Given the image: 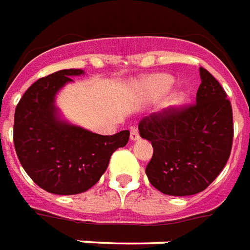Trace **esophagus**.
I'll return each mask as SVG.
<instances>
[{
	"label": "esophagus",
	"mask_w": 250,
	"mask_h": 250,
	"mask_svg": "<svg viewBox=\"0 0 250 250\" xmlns=\"http://www.w3.org/2000/svg\"><path fill=\"white\" fill-rule=\"evenodd\" d=\"M130 139L132 140V142H136V140L140 139V135H139V131H138V128H131V132H130Z\"/></svg>",
	"instance_id": "esophagus-1"
}]
</instances>
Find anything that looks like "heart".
<instances>
[{
	"mask_svg": "<svg viewBox=\"0 0 250 250\" xmlns=\"http://www.w3.org/2000/svg\"><path fill=\"white\" fill-rule=\"evenodd\" d=\"M172 84H173V78L169 74H152V75L140 79L138 83V90H139L140 97L143 98L144 101H155V99L163 97L172 87ZM183 101H184L183 92L172 91L163 103V110H175L182 104Z\"/></svg>",
	"mask_w": 250,
	"mask_h": 250,
	"instance_id": "1",
	"label": "heart"
}]
</instances>
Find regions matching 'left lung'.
Instances as JSON below:
<instances>
[{"label": "left lung", "mask_w": 250, "mask_h": 250, "mask_svg": "<svg viewBox=\"0 0 250 250\" xmlns=\"http://www.w3.org/2000/svg\"><path fill=\"white\" fill-rule=\"evenodd\" d=\"M201 84L193 106L144 118L139 134L151 142L146 168L149 183L169 196L204 191L228 162L233 140L232 106L209 71L200 67Z\"/></svg>", "instance_id": "left-lung-1"}]
</instances>
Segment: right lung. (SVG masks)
<instances>
[{
    "label": "right lung",
    "instance_id": "1",
    "mask_svg": "<svg viewBox=\"0 0 250 250\" xmlns=\"http://www.w3.org/2000/svg\"><path fill=\"white\" fill-rule=\"evenodd\" d=\"M81 68L59 70L33 83L17 104L14 148L20 163L42 189L78 195L95 186L111 155L128 143L130 131L111 136L94 134L63 119L55 98Z\"/></svg>",
    "mask_w": 250,
    "mask_h": 250
}]
</instances>
